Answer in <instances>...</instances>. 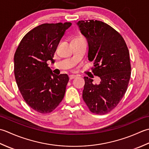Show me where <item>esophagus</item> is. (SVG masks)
Wrapping results in <instances>:
<instances>
[{
  "mask_svg": "<svg viewBox=\"0 0 149 149\" xmlns=\"http://www.w3.org/2000/svg\"><path fill=\"white\" fill-rule=\"evenodd\" d=\"M76 77H77V76H76V75H74V74H71V75H69V79H70V80H72V79L75 78H76Z\"/></svg>",
  "mask_w": 149,
  "mask_h": 149,
  "instance_id": "34e87169",
  "label": "esophagus"
}]
</instances>
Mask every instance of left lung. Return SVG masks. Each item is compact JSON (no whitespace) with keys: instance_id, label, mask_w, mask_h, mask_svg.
Here are the masks:
<instances>
[{"instance_id":"8db88e82","label":"left lung","mask_w":149,"mask_h":149,"mask_svg":"<svg viewBox=\"0 0 149 149\" xmlns=\"http://www.w3.org/2000/svg\"><path fill=\"white\" fill-rule=\"evenodd\" d=\"M77 24L87 39L92 72L101 79L96 85L84 77L83 99L91 113L107 114L119 104L128 87L131 74L128 47L122 36L107 24L89 20Z\"/></svg>"}]
</instances>
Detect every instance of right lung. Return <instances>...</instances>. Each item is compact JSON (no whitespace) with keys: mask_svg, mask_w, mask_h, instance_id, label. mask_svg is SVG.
<instances>
[{"mask_svg":"<svg viewBox=\"0 0 149 149\" xmlns=\"http://www.w3.org/2000/svg\"><path fill=\"white\" fill-rule=\"evenodd\" d=\"M71 24H41L24 36L15 51L14 74L18 87L26 104L38 113H51L64 97L68 75L53 74L47 62H54L58 45Z\"/></svg>","mask_w":149,"mask_h":149,"instance_id":"right-lung-1","label":"right lung"}]
</instances>
